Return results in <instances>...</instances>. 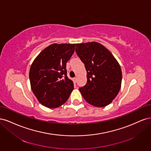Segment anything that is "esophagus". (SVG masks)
<instances>
[{
	"instance_id": "34e87169",
	"label": "esophagus",
	"mask_w": 151,
	"mask_h": 151,
	"mask_svg": "<svg viewBox=\"0 0 151 151\" xmlns=\"http://www.w3.org/2000/svg\"><path fill=\"white\" fill-rule=\"evenodd\" d=\"M72 80H73V82H74V83L76 84V82H77V79L76 78V77H74V78H73Z\"/></svg>"
}]
</instances>
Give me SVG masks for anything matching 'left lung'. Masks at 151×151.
<instances>
[{
  "mask_svg": "<svg viewBox=\"0 0 151 151\" xmlns=\"http://www.w3.org/2000/svg\"><path fill=\"white\" fill-rule=\"evenodd\" d=\"M76 52L84 63L86 84L79 88L86 101L96 107L110 104L121 88L122 73L112 53L98 42L76 44Z\"/></svg>",
  "mask_w": 151,
  "mask_h": 151,
  "instance_id": "left-lung-1",
  "label": "left lung"
}]
</instances>
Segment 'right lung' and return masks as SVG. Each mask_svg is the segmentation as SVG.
<instances>
[{
	"instance_id": "1",
	"label": "right lung",
	"mask_w": 151,
	"mask_h": 151,
	"mask_svg": "<svg viewBox=\"0 0 151 151\" xmlns=\"http://www.w3.org/2000/svg\"><path fill=\"white\" fill-rule=\"evenodd\" d=\"M75 47L76 44H52L32 63L29 74L31 88L43 106L59 107L67 101L74 89V83L67 76L66 63Z\"/></svg>"
}]
</instances>
